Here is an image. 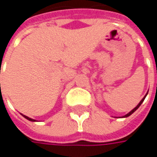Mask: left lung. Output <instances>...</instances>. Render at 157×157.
Masks as SVG:
<instances>
[{"label": "left lung", "mask_w": 157, "mask_h": 157, "mask_svg": "<svg viewBox=\"0 0 157 157\" xmlns=\"http://www.w3.org/2000/svg\"><path fill=\"white\" fill-rule=\"evenodd\" d=\"M147 94H148V93H147V94H146V95H145V96H144V97H143V98H142V100H141V101H140V102H139V104H138V105H136V107H135V108H134V109H133V110H131V111H130L129 113H127V114H126V115H124V116H122V118L128 117V116H130V115H131V114H132V113H135V112H136V110H137V109H138V108H139V106H140V105H142V102H143V100H145V98H146V96H147Z\"/></svg>", "instance_id": "left-lung-1"}]
</instances>
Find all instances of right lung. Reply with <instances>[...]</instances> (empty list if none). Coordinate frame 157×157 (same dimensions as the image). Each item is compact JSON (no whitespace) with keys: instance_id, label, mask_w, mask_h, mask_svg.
<instances>
[{"instance_id":"add662e5","label":"right lung","mask_w":157,"mask_h":157,"mask_svg":"<svg viewBox=\"0 0 157 157\" xmlns=\"http://www.w3.org/2000/svg\"><path fill=\"white\" fill-rule=\"evenodd\" d=\"M23 117L25 118V119H27V120H29V121H36V120H33V119H31V118H29V117H28V116H26V115H24V114H21Z\"/></svg>"}]
</instances>
